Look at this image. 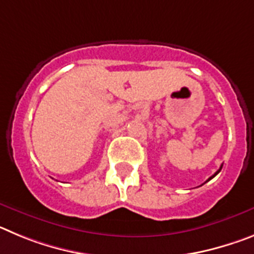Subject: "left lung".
Segmentation results:
<instances>
[{
	"instance_id": "left-lung-1",
	"label": "left lung",
	"mask_w": 254,
	"mask_h": 254,
	"mask_svg": "<svg viewBox=\"0 0 254 254\" xmlns=\"http://www.w3.org/2000/svg\"><path fill=\"white\" fill-rule=\"evenodd\" d=\"M221 168H223V165H221V167H220V169H219V170H217V172H216V173H215L214 176H212V177H210V178H208V179H207V181H206V182H208V181H210V179H212V178H214V177H215V176H217V174H219V173H220V170H221Z\"/></svg>"
}]
</instances>
